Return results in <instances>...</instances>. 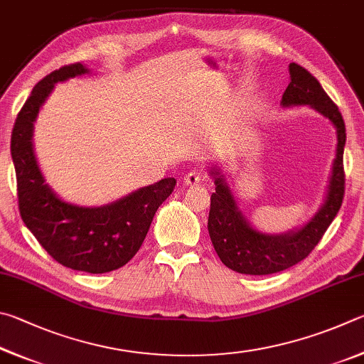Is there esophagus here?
<instances>
[{
    "instance_id": "esophagus-1",
    "label": "esophagus",
    "mask_w": 364,
    "mask_h": 364,
    "mask_svg": "<svg viewBox=\"0 0 364 364\" xmlns=\"http://www.w3.org/2000/svg\"><path fill=\"white\" fill-rule=\"evenodd\" d=\"M201 181H203V176L198 171H192L188 172L187 176H183V183H186V186H198Z\"/></svg>"
}]
</instances>
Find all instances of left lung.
<instances>
[{
    "label": "left lung",
    "mask_w": 364,
    "mask_h": 364,
    "mask_svg": "<svg viewBox=\"0 0 364 364\" xmlns=\"http://www.w3.org/2000/svg\"><path fill=\"white\" fill-rule=\"evenodd\" d=\"M289 76L291 82L283 94L282 105H309L328 118L337 134L336 158L320 209L301 228L279 235L264 233L254 228L240 211L220 166L213 164L209 168V176L214 178L215 186L208 218L209 237L222 264L245 275H270L304 260L320 243L343 200V146L347 136L342 114L315 76L304 67L294 62L289 63Z\"/></svg>",
    "instance_id": "obj_1"
}]
</instances>
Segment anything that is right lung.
<instances>
[{
    "label": "right lung",
    "instance_id": "add662e5",
    "mask_svg": "<svg viewBox=\"0 0 364 364\" xmlns=\"http://www.w3.org/2000/svg\"><path fill=\"white\" fill-rule=\"evenodd\" d=\"M89 73L82 63L65 65L38 82L18 112L11 136L23 224L57 262L72 270L107 273L136 256L156 209L176 187L168 177L104 206H80L62 200L46 183L33 149L38 113L54 86Z\"/></svg>",
    "mask_w": 364,
    "mask_h": 364
}]
</instances>
